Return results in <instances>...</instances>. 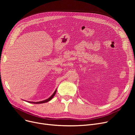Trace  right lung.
<instances>
[{
    "instance_id": "add662e5",
    "label": "right lung",
    "mask_w": 135,
    "mask_h": 135,
    "mask_svg": "<svg viewBox=\"0 0 135 135\" xmlns=\"http://www.w3.org/2000/svg\"><path fill=\"white\" fill-rule=\"evenodd\" d=\"M56 90L55 91V92L54 93V94L50 97L49 98L46 99V100H44V101H39V102H30V101H28V102L29 103H35V104H40V103H46V102H49V101H50L51 99L54 97V96L56 94Z\"/></svg>"
}]
</instances>
